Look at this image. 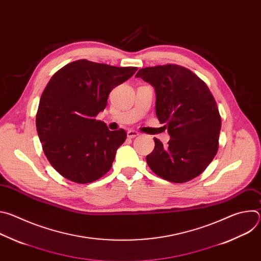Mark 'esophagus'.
Masks as SVG:
<instances>
[{"label":"esophagus","instance_id":"obj_1","mask_svg":"<svg viewBox=\"0 0 261 261\" xmlns=\"http://www.w3.org/2000/svg\"><path fill=\"white\" fill-rule=\"evenodd\" d=\"M139 135V133L137 132V131H134V130H129L128 132H127V136H128V138H134V137H136V136H138Z\"/></svg>","mask_w":261,"mask_h":261}]
</instances>
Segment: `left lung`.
I'll return each instance as SVG.
<instances>
[{
	"instance_id": "left-lung-1",
	"label": "left lung",
	"mask_w": 261,
	"mask_h": 261,
	"mask_svg": "<svg viewBox=\"0 0 261 261\" xmlns=\"http://www.w3.org/2000/svg\"><path fill=\"white\" fill-rule=\"evenodd\" d=\"M135 77L156 92V116L166 124L167 145L157 139L146 163L160 177L185 182L199 175L218 152L221 117L205 85L191 70L178 65L140 69Z\"/></svg>"
}]
</instances>
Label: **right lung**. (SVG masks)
I'll use <instances>...</instances> for the list:
<instances>
[{"label": "right lung", "mask_w": 261, "mask_h": 261, "mask_svg": "<svg viewBox=\"0 0 261 261\" xmlns=\"http://www.w3.org/2000/svg\"><path fill=\"white\" fill-rule=\"evenodd\" d=\"M136 70L79 60L54 74L41 95L36 127L46 158L61 175L88 184L109 171L127 133L108 130L96 116L111 90Z\"/></svg>", "instance_id": "right-lung-1"}]
</instances>
